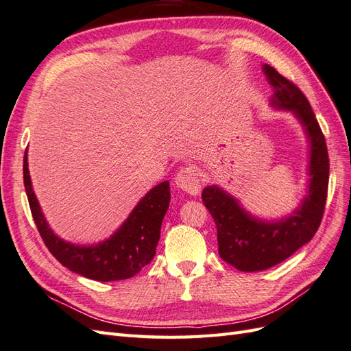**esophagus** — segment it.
Returning <instances> with one entry per match:
<instances>
[{"label":"esophagus","instance_id":"obj_1","mask_svg":"<svg viewBox=\"0 0 351 351\" xmlns=\"http://www.w3.org/2000/svg\"><path fill=\"white\" fill-rule=\"evenodd\" d=\"M175 185L188 194L195 195L200 193L202 188V179H200V173L199 169L195 166H186L182 167L175 176Z\"/></svg>","mask_w":351,"mask_h":351}]
</instances>
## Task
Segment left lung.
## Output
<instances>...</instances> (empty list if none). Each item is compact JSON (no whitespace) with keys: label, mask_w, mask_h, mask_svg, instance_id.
<instances>
[{"label":"left lung","mask_w":351,"mask_h":351,"mask_svg":"<svg viewBox=\"0 0 351 351\" xmlns=\"http://www.w3.org/2000/svg\"><path fill=\"white\" fill-rule=\"evenodd\" d=\"M263 73L273 90L269 108L291 112L301 124L308 143L307 185L300 204L280 218L265 219L250 213L239 199L212 184L202 193L217 223L218 252L239 271H261L289 258L316 234L325 209L329 158L325 136L301 90L267 64Z\"/></svg>","instance_id":"8db88e82"}]
</instances>
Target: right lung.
<instances>
[{"instance_id":"obj_1","label":"right lung","mask_w":351,"mask_h":351,"mask_svg":"<svg viewBox=\"0 0 351 351\" xmlns=\"http://www.w3.org/2000/svg\"><path fill=\"white\" fill-rule=\"evenodd\" d=\"M23 182L32 218L44 243L51 255L71 271L97 282L124 280L138 274L154 258L161 222L169 209V181L151 188L110 237L92 245L73 243L50 228L32 188L28 149L23 157Z\"/></svg>"}]
</instances>
